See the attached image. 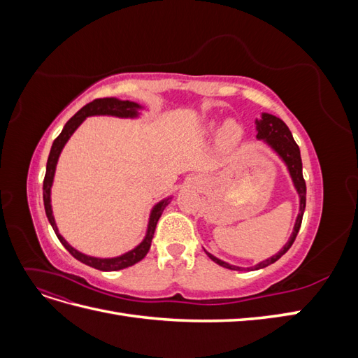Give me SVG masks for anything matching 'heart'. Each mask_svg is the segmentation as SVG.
<instances>
[{
  "instance_id": "1",
  "label": "heart",
  "mask_w": 358,
  "mask_h": 358,
  "mask_svg": "<svg viewBox=\"0 0 358 358\" xmlns=\"http://www.w3.org/2000/svg\"><path fill=\"white\" fill-rule=\"evenodd\" d=\"M216 125H218L216 121H210L208 124L209 129H215ZM242 136H243L242 125L237 121H234V119H227L220 129V143L224 148H233L241 142Z\"/></svg>"
}]
</instances>
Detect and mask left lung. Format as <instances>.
<instances>
[{"label":"left lung","mask_w":358,"mask_h":358,"mask_svg":"<svg viewBox=\"0 0 358 358\" xmlns=\"http://www.w3.org/2000/svg\"><path fill=\"white\" fill-rule=\"evenodd\" d=\"M255 129H257V140H262V142L270 150H272L273 154H276L278 158L285 164L287 171H288V175L292 182V187H294L297 196H299V213H297L294 227H292V233L289 236V239L282 246V249H280L278 254L263 259V262H259L258 264H255L252 267H241V266L230 264V263L224 262V259L212 255L210 252H208L204 249V252L208 254V257L216 264H220V266H222L225 268H230V270H239V272H242V270H259V268H264L270 264H273L275 262H278V259L291 248V245L294 243L296 236H297V233L300 230V225H301L303 212H305V208H306V183H305V179H303L300 149H299L297 143L294 142V138H292L289 128L285 125L282 119L263 112L262 116L255 119Z\"/></svg>","instance_id":"8db88e82"}]
</instances>
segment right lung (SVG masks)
<instances>
[{
	"instance_id": "right-lung-1",
	"label": "right lung",
	"mask_w": 358,
	"mask_h": 358,
	"mask_svg": "<svg viewBox=\"0 0 358 358\" xmlns=\"http://www.w3.org/2000/svg\"><path fill=\"white\" fill-rule=\"evenodd\" d=\"M142 110H145V107L140 106L138 103L129 101V100H119V99H115V96L94 100L92 103L83 106L82 109L76 113L66 125H64L61 134L55 140H53V145L50 148V154L48 158L46 176H45V180H43V201H45L46 216L52 225V229H53V231H55L59 242L64 245V248H66L76 259H79V262H82L86 266L103 270V272H116V270H122L129 266H134L136 263L140 262V259L145 258V255L148 254L149 248H150V242H152V237H154L159 216H161L162 210H164L170 204L173 196L162 199L161 201H158L154 206L152 210H150V213H149L146 234L143 237V241L140 242L136 248H133L131 251H128L122 255L112 257V258H100V257L86 255V254L78 251V249L73 248L59 234V230H58L57 222H55V216H53V212H52V203H50L53 178H55L57 164H58V159H59V155L62 152L64 146L67 145L73 133L80 127V124L85 121L86 117H90V116H115V117H122V119H137V117H140V115H142Z\"/></svg>"
}]
</instances>
